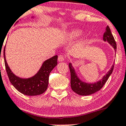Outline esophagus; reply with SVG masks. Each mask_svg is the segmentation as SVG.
<instances>
[{
  "mask_svg": "<svg viewBox=\"0 0 126 126\" xmlns=\"http://www.w3.org/2000/svg\"><path fill=\"white\" fill-rule=\"evenodd\" d=\"M58 60L59 62H63L64 60V58L63 55H59L58 56Z\"/></svg>",
  "mask_w": 126,
  "mask_h": 126,
  "instance_id": "34e87169",
  "label": "esophagus"
}]
</instances>
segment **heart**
<instances>
[{"label": "heart", "instance_id": "heart-1", "mask_svg": "<svg viewBox=\"0 0 126 126\" xmlns=\"http://www.w3.org/2000/svg\"><path fill=\"white\" fill-rule=\"evenodd\" d=\"M83 32L81 30H73L70 31L66 35V38L68 40H75L78 39L80 38L81 36L83 35Z\"/></svg>", "mask_w": 126, "mask_h": 126}]
</instances>
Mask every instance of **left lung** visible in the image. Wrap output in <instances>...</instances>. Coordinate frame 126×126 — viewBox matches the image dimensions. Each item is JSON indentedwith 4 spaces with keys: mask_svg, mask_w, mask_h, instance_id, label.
<instances>
[{
    "mask_svg": "<svg viewBox=\"0 0 126 126\" xmlns=\"http://www.w3.org/2000/svg\"><path fill=\"white\" fill-rule=\"evenodd\" d=\"M103 40L104 42H108L111 47H113L115 51H116V43L114 38L112 34L109 26H107L106 28V31L103 35ZM114 63L112 65L111 69L108 71V72L101 79L98 81L93 83H88L83 81L78 76L77 73L75 71L74 67L73 66L72 63H69V68H70V73H71V87L73 91L77 93L78 94L81 96H87L90 95L97 91H99L104 85L108 79L110 75L112 74L113 71Z\"/></svg>",
    "mask_w": 126,
    "mask_h": 126,
    "instance_id": "1",
    "label": "left lung"
}]
</instances>
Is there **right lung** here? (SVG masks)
Masks as SVG:
<instances>
[{"label": "right lung", "instance_id": "1", "mask_svg": "<svg viewBox=\"0 0 126 126\" xmlns=\"http://www.w3.org/2000/svg\"><path fill=\"white\" fill-rule=\"evenodd\" d=\"M34 17H32L33 18ZM5 46L3 49L5 66L9 80L16 90L27 96H36L43 94L48 85L49 75L57 65L58 56H53L45 61L38 71L29 78H22L16 76L9 68L5 58Z\"/></svg>", "mask_w": 126, "mask_h": 126}]
</instances>
